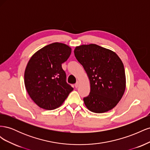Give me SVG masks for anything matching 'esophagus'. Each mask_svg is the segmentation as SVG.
Returning a JSON list of instances; mask_svg holds the SVG:
<instances>
[{"instance_id":"34e87169","label":"esophagus","mask_w":150,"mask_h":150,"mask_svg":"<svg viewBox=\"0 0 150 150\" xmlns=\"http://www.w3.org/2000/svg\"><path fill=\"white\" fill-rule=\"evenodd\" d=\"M79 81H77L76 83L75 84V88H78L79 87Z\"/></svg>"}]
</instances>
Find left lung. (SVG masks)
I'll use <instances>...</instances> for the list:
<instances>
[{"label":"left lung","mask_w":150,"mask_h":150,"mask_svg":"<svg viewBox=\"0 0 150 150\" xmlns=\"http://www.w3.org/2000/svg\"><path fill=\"white\" fill-rule=\"evenodd\" d=\"M74 52L90 81V93L83 98L86 106L96 113L111 110L120 101L126 88L120 58L111 50L94 44L76 47Z\"/></svg>","instance_id":"8db88e82"}]
</instances>
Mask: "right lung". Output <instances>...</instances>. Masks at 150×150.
<instances>
[{
  "label": "right lung",
  "instance_id": "add662e5",
  "mask_svg": "<svg viewBox=\"0 0 150 150\" xmlns=\"http://www.w3.org/2000/svg\"><path fill=\"white\" fill-rule=\"evenodd\" d=\"M67 45L54 42L40 49L26 66L24 83L27 91L40 108L54 110L65 101L73 88L66 82L62 64L71 55Z\"/></svg>",
  "mask_w": 150,
  "mask_h": 150
}]
</instances>
